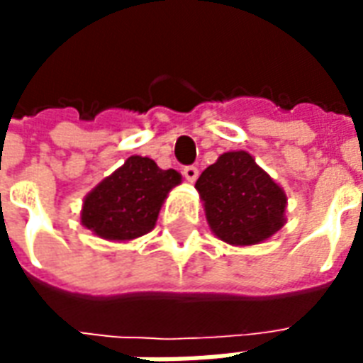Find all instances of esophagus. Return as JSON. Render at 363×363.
<instances>
[{"instance_id":"1","label":"esophagus","mask_w":363,"mask_h":363,"mask_svg":"<svg viewBox=\"0 0 363 363\" xmlns=\"http://www.w3.org/2000/svg\"><path fill=\"white\" fill-rule=\"evenodd\" d=\"M182 174H184V179L189 182H194L198 179V174H200V171H198V167L194 165H189L182 169Z\"/></svg>"}]
</instances>
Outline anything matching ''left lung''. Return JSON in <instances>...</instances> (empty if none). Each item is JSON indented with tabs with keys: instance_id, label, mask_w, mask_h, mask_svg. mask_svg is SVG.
<instances>
[{
	"instance_id": "obj_1",
	"label": "left lung",
	"mask_w": 363,
	"mask_h": 363,
	"mask_svg": "<svg viewBox=\"0 0 363 363\" xmlns=\"http://www.w3.org/2000/svg\"><path fill=\"white\" fill-rule=\"evenodd\" d=\"M212 233L235 247L267 241L286 223V192L249 151H228L196 181Z\"/></svg>"
}]
</instances>
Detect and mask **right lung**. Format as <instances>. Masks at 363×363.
I'll list each match as a JSON object with an SVG mask.
<instances>
[{
	"instance_id": "right-lung-1",
	"label": "right lung",
	"mask_w": 363,
	"mask_h": 363,
	"mask_svg": "<svg viewBox=\"0 0 363 363\" xmlns=\"http://www.w3.org/2000/svg\"><path fill=\"white\" fill-rule=\"evenodd\" d=\"M181 181L174 169L132 155L83 198L82 223L106 241L138 239L155 228L161 206Z\"/></svg>"
}]
</instances>
